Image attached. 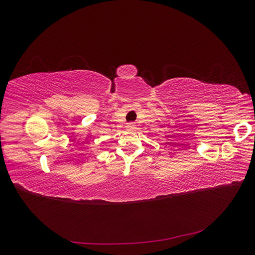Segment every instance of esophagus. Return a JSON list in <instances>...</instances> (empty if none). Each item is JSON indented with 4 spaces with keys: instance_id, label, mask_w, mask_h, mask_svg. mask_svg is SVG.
I'll list each match as a JSON object with an SVG mask.
<instances>
[{
    "instance_id": "obj_1",
    "label": "esophagus",
    "mask_w": 255,
    "mask_h": 255,
    "mask_svg": "<svg viewBox=\"0 0 255 255\" xmlns=\"http://www.w3.org/2000/svg\"><path fill=\"white\" fill-rule=\"evenodd\" d=\"M134 127H135V123H133V122H129L127 125L128 128H134Z\"/></svg>"
}]
</instances>
